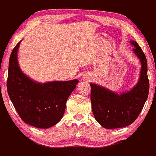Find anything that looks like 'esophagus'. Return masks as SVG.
Wrapping results in <instances>:
<instances>
[{"label": "esophagus", "instance_id": "esophagus-1", "mask_svg": "<svg viewBox=\"0 0 156 156\" xmlns=\"http://www.w3.org/2000/svg\"><path fill=\"white\" fill-rule=\"evenodd\" d=\"M83 80H87V81H89V80H90V79H91V76H90V74H87V73H85V75L83 76Z\"/></svg>", "mask_w": 156, "mask_h": 156}]
</instances>
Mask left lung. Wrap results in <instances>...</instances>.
Returning <instances> with one entry per match:
<instances>
[{"instance_id": "1", "label": "left lung", "mask_w": 156, "mask_h": 156, "mask_svg": "<svg viewBox=\"0 0 156 156\" xmlns=\"http://www.w3.org/2000/svg\"><path fill=\"white\" fill-rule=\"evenodd\" d=\"M130 43L134 47L133 51L141 63L139 80L130 91L119 95L100 85L90 83L94 117L105 129L122 128L132 124L148 98L149 80L146 56L136 41H131Z\"/></svg>"}]
</instances>
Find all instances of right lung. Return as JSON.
Here are the masks:
<instances>
[{
	"label": "right lung",
	"instance_id": "1",
	"mask_svg": "<svg viewBox=\"0 0 156 156\" xmlns=\"http://www.w3.org/2000/svg\"><path fill=\"white\" fill-rule=\"evenodd\" d=\"M20 41L10 56L8 95L23 122L37 128L48 129L62 119L68 98L76 88L78 80L45 83L32 80L23 73L17 61Z\"/></svg>",
	"mask_w": 156,
	"mask_h": 156
}]
</instances>
